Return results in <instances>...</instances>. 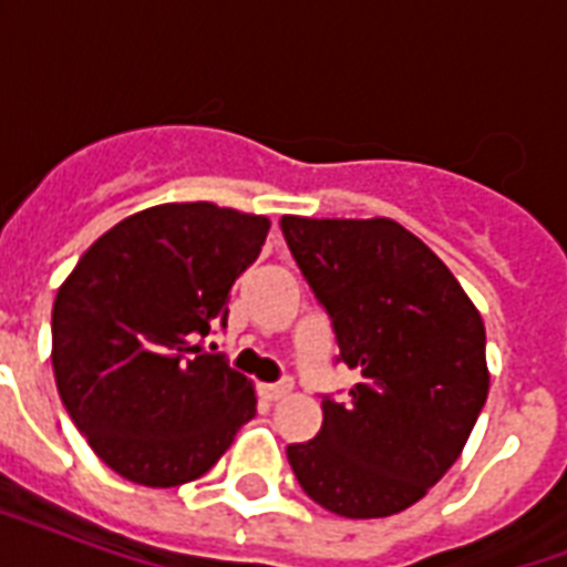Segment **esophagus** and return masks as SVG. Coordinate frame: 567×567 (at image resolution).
<instances>
[{
	"label": "esophagus",
	"instance_id": "obj_1",
	"mask_svg": "<svg viewBox=\"0 0 567 567\" xmlns=\"http://www.w3.org/2000/svg\"><path fill=\"white\" fill-rule=\"evenodd\" d=\"M291 391V382H270V385H258V394L265 396V400H279V396H285Z\"/></svg>",
	"mask_w": 567,
	"mask_h": 567
}]
</instances>
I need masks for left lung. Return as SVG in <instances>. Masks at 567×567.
<instances>
[{"mask_svg": "<svg viewBox=\"0 0 567 567\" xmlns=\"http://www.w3.org/2000/svg\"><path fill=\"white\" fill-rule=\"evenodd\" d=\"M285 244L336 332V362L359 373L323 394V426L288 444L302 492L341 518L409 509L447 474L488 396L485 327L456 276L388 217L285 214Z\"/></svg>", "mask_w": 567, "mask_h": 567, "instance_id": "obj_1", "label": "left lung"}]
</instances>
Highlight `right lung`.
Listing matches in <instances>:
<instances>
[{
  "mask_svg": "<svg viewBox=\"0 0 567 567\" xmlns=\"http://www.w3.org/2000/svg\"><path fill=\"white\" fill-rule=\"evenodd\" d=\"M270 220L212 203H167L93 244L52 306V368L93 453L128 483H190L256 417L247 377L203 338L226 329L231 285Z\"/></svg>",
  "mask_w": 567,
  "mask_h": 567,
  "instance_id": "obj_1",
  "label": "right lung"
}]
</instances>
